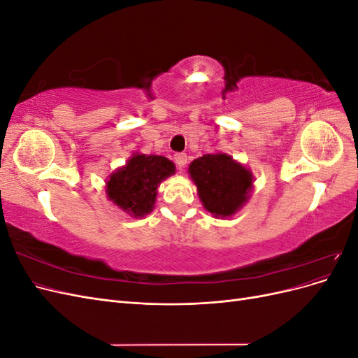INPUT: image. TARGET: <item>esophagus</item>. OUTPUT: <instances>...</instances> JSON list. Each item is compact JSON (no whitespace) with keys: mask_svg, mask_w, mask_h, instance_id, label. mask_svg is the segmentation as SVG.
Listing matches in <instances>:
<instances>
[{"mask_svg":"<svg viewBox=\"0 0 358 358\" xmlns=\"http://www.w3.org/2000/svg\"><path fill=\"white\" fill-rule=\"evenodd\" d=\"M175 161H176V164L179 166V169H182V167H185L188 157H187V154H176Z\"/></svg>","mask_w":358,"mask_h":358,"instance_id":"obj_1","label":"esophagus"}]
</instances>
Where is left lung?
<instances>
[{"label":"left lung","instance_id":"left-lung-1","mask_svg":"<svg viewBox=\"0 0 358 358\" xmlns=\"http://www.w3.org/2000/svg\"><path fill=\"white\" fill-rule=\"evenodd\" d=\"M189 175L196 182L206 210L215 216H230L242 208L252 188V175L225 154L194 159Z\"/></svg>","mask_w":358,"mask_h":358}]
</instances>
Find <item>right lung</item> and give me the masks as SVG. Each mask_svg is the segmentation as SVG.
I'll return each instance as SVG.
<instances>
[{
  "label": "right lung",
  "instance_id": "obj_1",
  "mask_svg": "<svg viewBox=\"0 0 358 358\" xmlns=\"http://www.w3.org/2000/svg\"><path fill=\"white\" fill-rule=\"evenodd\" d=\"M173 173L175 164L164 157L134 155L107 180V196L129 215L143 216L154 208L161 180Z\"/></svg>",
  "mask_w": 358,
  "mask_h": 358
}]
</instances>
